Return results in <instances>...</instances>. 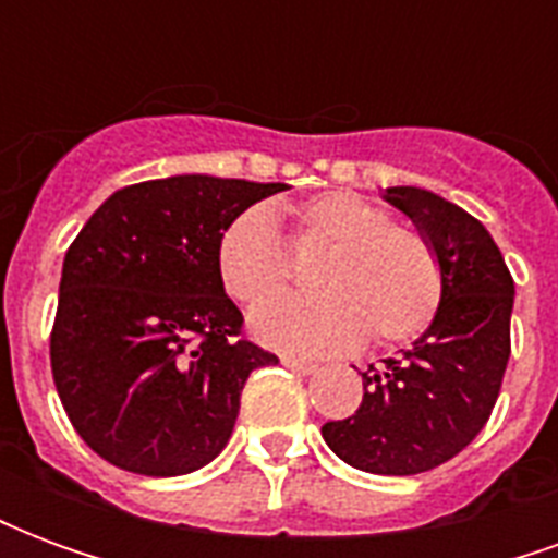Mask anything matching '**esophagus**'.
<instances>
[{"label":"esophagus","mask_w":558,"mask_h":558,"mask_svg":"<svg viewBox=\"0 0 558 558\" xmlns=\"http://www.w3.org/2000/svg\"><path fill=\"white\" fill-rule=\"evenodd\" d=\"M283 364H287V367H290V371H295V374H302V376L316 374V364L302 362V359H290V355H287V359H283Z\"/></svg>","instance_id":"obj_1"}]
</instances>
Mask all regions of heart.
Listing matches in <instances>:
<instances>
[{
  "mask_svg": "<svg viewBox=\"0 0 558 558\" xmlns=\"http://www.w3.org/2000/svg\"><path fill=\"white\" fill-rule=\"evenodd\" d=\"M295 247H328L314 271L319 295L268 299L290 280L271 208L242 211L218 242V275L235 302H259L251 331L275 350L347 352L367 335L400 343L421 335L442 299V271L421 232L391 223L371 199L347 191L311 196L295 208Z\"/></svg>",
  "mask_w": 558,
  "mask_h": 558,
  "instance_id": "b5f03b06",
  "label": "heart"
}]
</instances>
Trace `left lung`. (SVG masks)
I'll use <instances>...</instances> for the list:
<instances>
[{"instance_id": "obj_1", "label": "left lung", "mask_w": 558, "mask_h": 558, "mask_svg": "<svg viewBox=\"0 0 558 558\" xmlns=\"http://www.w3.org/2000/svg\"><path fill=\"white\" fill-rule=\"evenodd\" d=\"M383 199L433 247L442 299L412 350L362 374V407L328 421L323 439L362 472L418 475L460 454L490 418L511 355L514 280L487 227L445 196L398 184Z\"/></svg>"}]
</instances>
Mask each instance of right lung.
I'll return each instance as SVG.
<instances>
[{
    "instance_id": "right-lung-1",
    "label": "right lung",
    "mask_w": 558,
    "mask_h": 558,
    "mask_svg": "<svg viewBox=\"0 0 558 558\" xmlns=\"http://www.w3.org/2000/svg\"><path fill=\"white\" fill-rule=\"evenodd\" d=\"M283 182L182 172L104 199L68 247L50 335L56 391L95 454L187 475L230 442L239 398L271 352L239 340L218 242Z\"/></svg>"
}]
</instances>
